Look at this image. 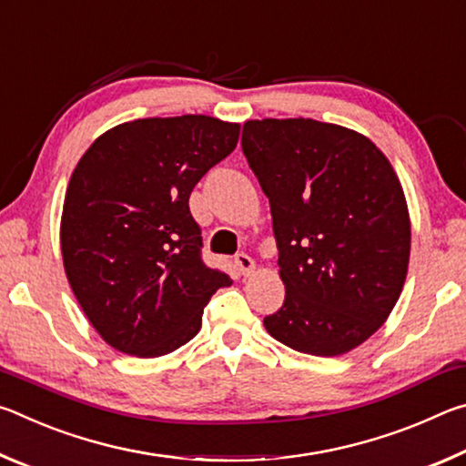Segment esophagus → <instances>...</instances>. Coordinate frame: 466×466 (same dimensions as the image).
<instances>
[{"mask_svg": "<svg viewBox=\"0 0 466 466\" xmlns=\"http://www.w3.org/2000/svg\"><path fill=\"white\" fill-rule=\"evenodd\" d=\"M234 263H236V267H238V271L244 275V278H250V275L255 273V269H257V265H255V261H252V257L244 255V252L236 255Z\"/></svg>", "mask_w": 466, "mask_h": 466, "instance_id": "obj_1", "label": "esophagus"}]
</instances>
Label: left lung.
<instances>
[{
  "label": "left lung",
  "mask_w": 466,
  "mask_h": 466,
  "mask_svg": "<svg viewBox=\"0 0 466 466\" xmlns=\"http://www.w3.org/2000/svg\"><path fill=\"white\" fill-rule=\"evenodd\" d=\"M242 152L269 197L286 286L267 333L319 358L356 350L392 312L411 252L389 157L358 131L302 116L247 121Z\"/></svg>",
  "instance_id": "obj_1"
}]
</instances>
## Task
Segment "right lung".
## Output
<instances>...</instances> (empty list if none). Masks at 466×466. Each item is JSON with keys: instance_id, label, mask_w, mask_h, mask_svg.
Segmentation results:
<instances>
[{"instance_id": "1", "label": "right lung", "mask_w": 466, "mask_h": 466, "mask_svg": "<svg viewBox=\"0 0 466 466\" xmlns=\"http://www.w3.org/2000/svg\"><path fill=\"white\" fill-rule=\"evenodd\" d=\"M240 125L208 115L121 123L94 141L69 178L63 267L105 341L160 358L199 333L203 309L232 279L201 261L188 197L238 144Z\"/></svg>"}]
</instances>
